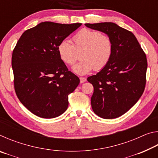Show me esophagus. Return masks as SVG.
<instances>
[{
    "label": "esophagus",
    "instance_id": "34e87169",
    "mask_svg": "<svg viewBox=\"0 0 158 158\" xmlns=\"http://www.w3.org/2000/svg\"><path fill=\"white\" fill-rule=\"evenodd\" d=\"M79 79H80V83H81V84H83V83H84L85 81H86V79H85V77H80Z\"/></svg>",
    "mask_w": 158,
    "mask_h": 158
}]
</instances>
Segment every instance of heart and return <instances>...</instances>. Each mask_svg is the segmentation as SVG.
I'll return each instance as SVG.
<instances>
[{
	"label": "heart",
	"mask_w": 158,
	"mask_h": 158,
	"mask_svg": "<svg viewBox=\"0 0 158 158\" xmlns=\"http://www.w3.org/2000/svg\"><path fill=\"white\" fill-rule=\"evenodd\" d=\"M72 44L63 40L58 45V52L64 63L74 65L78 59L77 53L81 60L73 69L74 73L83 75L93 69L100 70L106 65L113 52V43L108 36L100 32L82 29L73 37Z\"/></svg>",
	"instance_id": "1"
}]
</instances>
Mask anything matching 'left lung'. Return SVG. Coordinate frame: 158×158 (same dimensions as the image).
Returning <instances> with one entry per match:
<instances>
[{
  "mask_svg": "<svg viewBox=\"0 0 158 158\" xmlns=\"http://www.w3.org/2000/svg\"><path fill=\"white\" fill-rule=\"evenodd\" d=\"M106 34L113 43V52L106 65L95 75L88 77L94 91L91 106L102 118H116L137 103L146 85L147 59L132 32L112 22L85 23Z\"/></svg>",
  "mask_w": 158,
  "mask_h": 158,
  "instance_id": "1",
  "label": "left lung"
}]
</instances>
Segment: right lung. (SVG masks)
Instances as JSON below:
<instances>
[{"mask_svg": "<svg viewBox=\"0 0 158 158\" xmlns=\"http://www.w3.org/2000/svg\"><path fill=\"white\" fill-rule=\"evenodd\" d=\"M81 25L42 22L21 35L13 50L16 94L37 116L52 118L68 109V95L80 81L61 60L58 45Z\"/></svg>", "mask_w": 158, "mask_h": 158, "instance_id": "obj_1", "label": "right lung"}]
</instances>
